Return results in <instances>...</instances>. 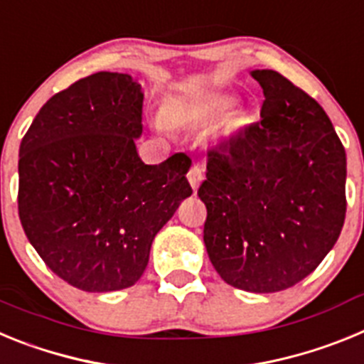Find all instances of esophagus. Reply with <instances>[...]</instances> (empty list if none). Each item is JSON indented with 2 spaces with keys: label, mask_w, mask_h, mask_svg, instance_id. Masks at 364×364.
<instances>
[{
  "label": "esophagus",
  "mask_w": 364,
  "mask_h": 364,
  "mask_svg": "<svg viewBox=\"0 0 364 364\" xmlns=\"http://www.w3.org/2000/svg\"><path fill=\"white\" fill-rule=\"evenodd\" d=\"M188 180H189V184H191V188L197 189L198 186H200L202 180H204V166L198 162L193 164L191 169H189L188 173Z\"/></svg>",
  "instance_id": "34e87169"
}]
</instances>
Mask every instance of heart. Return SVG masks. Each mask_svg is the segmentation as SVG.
<instances>
[{"label": "heart", "instance_id": "obj_1", "mask_svg": "<svg viewBox=\"0 0 364 364\" xmlns=\"http://www.w3.org/2000/svg\"><path fill=\"white\" fill-rule=\"evenodd\" d=\"M233 105V100L230 96L224 95H217V96H210V98H205L200 105L197 107V117H204V118H213V117H220L224 112H228Z\"/></svg>", "mask_w": 364, "mask_h": 364}]
</instances>
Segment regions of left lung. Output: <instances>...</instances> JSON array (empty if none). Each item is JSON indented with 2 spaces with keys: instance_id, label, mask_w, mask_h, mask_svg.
<instances>
[{
  "instance_id": "8db88e82",
  "label": "left lung",
  "mask_w": 364,
  "mask_h": 364,
  "mask_svg": "<svg viewBox=\"0 0 364 364\" xmlns=\"http://www.w3.org/2000/svg\"><path fill=\"white\" fill-rule=\"evenodd\" d=\"M252 76L260 120L208 153L198 197L204 244L228 284L253 294L291 288L339 239L346 153L324 109L277 70Z\"/></svg>"
}]
</instances>
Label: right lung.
Returning <instances> with one entry per match:
<instances>
[{"instance_id":"add662e5","label":"right lung","mask_w":364,"mask_h":364,"mask_svg":"<svg viewBox=\"0 0 364 364\" xmlns=\"http://www.w3.org/2000/svg\"><path fill=\"white\" fill-rule=\"evenodd\" d=\"M142 85L96 73L40 109L19 146L18 211L28 242L58 277L102 294L133 286L151 244L193 193L191 159L140 160Z\"/></svg>"}]
</instances>
